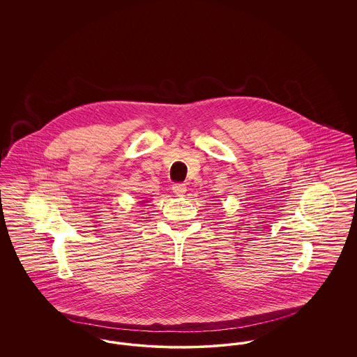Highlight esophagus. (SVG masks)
Listing matches in <instances>:
<instances>
[{
	"label": "esophagus",
	"mask_w": 357,
	"mask_h": 357,
	"mask_svg": "<svg viewBox=\"0 0 357 357\" xmlns=\"http://www.w3.org/2000/svg\"><path fill=\"white\" fill-rule=\"evenodd\" d=\"M187 187L185 183H175L172 185V191L178 195V197H182L185 192H186Z\"/></svg>",
	"instance_id": "34e87169"
}]
</instances>
